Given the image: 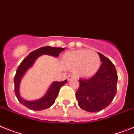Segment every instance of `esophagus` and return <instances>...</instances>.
Listing matches in <instances>:
<instances>
[{"label": "esophagus", "instance_id": "esophagus-1", "mask_svg": "<svg viewBox=\"0 0 134 134\" xmlns=\"http://www.w3.org/2000/svg\"><path fill=\"white\" fill-rule=\"evenodd\" d=\"M73 78H76V79H77V77L76 76V75H74V74H71V75H69V76L67 77V80H68L69 81L71 80V79H73Z\"/></svg>", "mask_w": 134, "mask_h": 134}]
</instances>
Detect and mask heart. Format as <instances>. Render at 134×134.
<instances>
[{
	"mask_svg": "<svg viewBox=\"0 0 134 134\" xmlns=\"http://www.w3.org/2000/svg\"><path fill=\"white\" fill-rule=\"evenodd\" d=\"M63 62L70 69L77 68L81 75L91 76L99 69L101 59L96 52L80 50L66 54L63 57Z\"/></svg>",
	"mask_w": 134,
	"mask_h": 134,
	"instance_id": "1",
	"label": "heart"
}]
</instances>
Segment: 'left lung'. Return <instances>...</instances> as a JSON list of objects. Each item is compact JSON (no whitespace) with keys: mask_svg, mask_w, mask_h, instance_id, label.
<instances>
[{"mask_svg":"<svg viewBox=\"0 0 134 134\" xmlns=\"http://www.w3.org/2000/svg\"><path fill=\"white\" fill-rule=\"evenodd\" d=\"M102 65L91 77L80 78V86L76 93L80 108L90 112L108 107L116 94L118 76L114 64L98 52Z\"/></svg>","mask_w":134,"mask_h":134,"instance_id":"obj_1","label":"left lung"}]
</instances>
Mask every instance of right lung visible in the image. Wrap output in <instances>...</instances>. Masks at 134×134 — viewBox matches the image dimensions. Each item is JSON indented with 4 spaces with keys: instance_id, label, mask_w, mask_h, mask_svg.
I'll return each instance as SVG.
<instances>
[{
    "instance_id": "add662e5",
    "label": "right lung",
    "mask_w": 134,
    "mask_h": 134,
    "mask_svg": "<svg viewBox=\"0 0 134 134\" xmlns=\"http://www.w3.org/2000/svg\"><path fill=\"white\" fill-rule=\"evenodd\" d=\"M65 50V48H55L50 46H45L40 48L37 50L32 51L29 54L28 57H26L19 65L16 71L15 77H14V84H15V94L19 102L22 105L32 110H43L45 109L50 108L53 105L55 102L56 98L58 96L60 88L67 82V80L63 82H54L49 87L46 93L43 97L35 101H26L22 98L20 96L19 87L21 79L26 72V71L31 67L36 59L41 55L47 54L52 57H58L61 52Z\"/></svg>"
}]
</instances>
